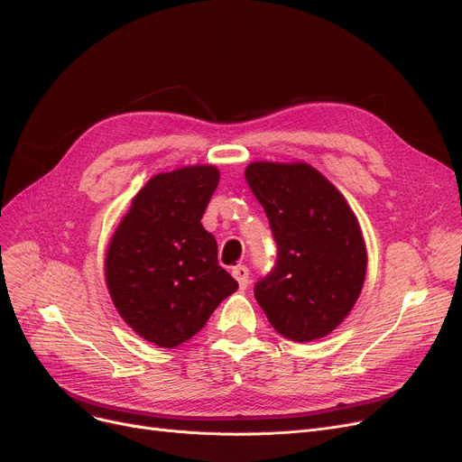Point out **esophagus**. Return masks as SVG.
Instances as JSON below:
<instances>
[{
    "label": "esophagus",
    "mask_w": 462,
    "mask_h": 462,
    "mask_svg": "<svg viewBox=\"0 0 462 462\" xmlns=\"http://www.w3.org/2000/svg\"><path fill=\"white\" fill-rule=\"evenodd\" d=\"M232 276L240 283V289H245L249 285V270L244 264H237L232 268Z\"/></svg>",
    "instance_id": "esophagus-1"
}]
</instances>
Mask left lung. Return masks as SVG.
Segmentation results:
<instances>
[{
    "instance_id": "obj_1",
    "label": "left lung",
    "mask_w": 462,
    "mask_h": 462,
    "mask_svg": "<svg viewBox=\"0 0 462 462\" xmlns=\"http://www.w3.org/2000/svg\"><path fill=\"white\" fill-rule=\"evenodd\" d=\"M278 244L274 270L254 299L282 337L309 343L335 331L354 309L367 249L345 196L304 162H253L245 169Z\"/></svg>"
}]
</instances>
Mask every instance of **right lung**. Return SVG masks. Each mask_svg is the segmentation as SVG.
<instances>
[{
  "label": "right lung",
  "mask_w": 462,
  "mask_h": 462,
  "mask_svg": "<svg viewBox=\"0 0 462 462\" xmlns=\"http://www.w3.org/2000/svg\"><path fill=\"white\" fill-rule=\"evenodd\" d=\"M218 179L209 163L153 175L108 244L105 278L116 310L162 348L192 338L237 289L217 261L213 234L201 226Z\"/></svg>",
  "instance_id": "obj_1"
}]
</instances>
